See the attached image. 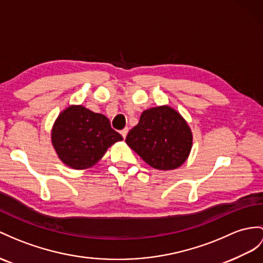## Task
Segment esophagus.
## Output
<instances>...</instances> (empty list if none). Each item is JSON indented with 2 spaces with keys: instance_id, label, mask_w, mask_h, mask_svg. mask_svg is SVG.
Listing matches in <instances>:
<instances>
[{
  "instance_id": "esophagus-1",
  "label": "esophagus",
  "mask_w": 263,
  "mask_h": 263,
  "mask_svg": "<svg viewBox=\"0 0 263 263\" xmlns=\"http://www.w3.org/2000/svg\"><path fill=\"white\" fill-rule=\"evenodd\" d=\"M120 134H121V136L124 137V139L126 138V136H127V134H128V128H125V129H123L120 132Z\"/></svg>"
}]
</instances>
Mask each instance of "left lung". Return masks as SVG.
Segmentation results:
<instances>
[{"instance_id":"8db88e82","label":"left lung","mask_w":263,"mask_h":263,"mask_svg":"<svg viewBox=\"0 0 263 263\" xmlns=\"http://www.w3.org/2000/svg\"><path fill=\"white\" fill-rule=\"evenodd\" d=\"M126 143L152 167L171 171L187 159L193 136L180 112L170 106H159L142 112Z\"/></svg>"}]
</instances>
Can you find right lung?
<instances>
[{
    "label": "right lung",
    "instance_id": "add662e5",
    "mask_svg": "<svg viewBox=\"0 0 263 263\" xmlns=\"http://www.w3.org/2000/svg\"><path fill=\"white\" fill-rule=\"evenodd\" d=\"M51 140L62 163L74 170H86L97 164L107 148L123 137L112 129L106 116L80 105L60 112Z\"/></svg>",
    "mask_w": 263,
    "mask_h": 263
}]
</instances>
